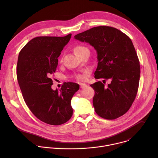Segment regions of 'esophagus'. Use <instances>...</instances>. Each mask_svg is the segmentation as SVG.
<instances>
[{"label":"esophagus","instance_id":"esophagus-1","mask_svg":"<svg viewBox=\"0 0 158 158\" xmlns=\"http://www.w3.org/2000/svg\"><path fill=\"white\" fill-rule=\"evenodd\" d=\"M87 86V85L86 84H84V83H80V87L81 88H85Z\"/></svg>","mask_w":158,"mask_h":158}]
</instances>
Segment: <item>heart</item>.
I'll return each instance as SVG.
<instances>
[{
    "instance_id": "obj_1",
    "label": "heart",
    "mask_w": 158,
    "mask_h": 158,
    "mask_svg": "<svg viewBox=\"0 0 158 158\" xmlns=\"http://www.w3.org/2000/svg\"><path fill=\"white\" fill-rule=\"evenodd\" d=\"M87 50H89V49L86 47L83 46H76L74 49L75 53L77 56H79L80 54H82L84 51H87ZM75 78L78 81H83L85 79V77L83 74H77V75H76Z\"/></svg>"
}]
</instances>
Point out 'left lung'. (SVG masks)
Wrapping results in <instances>:
<instances>
[{"label": "left lung", "instance_id": "left-lung-1", "mask_svg": "<svg viewBox=\"0 0 158 158\" xmlns=\"http://www.w3.org/2000/svg\"><path fill=\"white\" fill-rule=\"evenodd\" d=\"M85 42L97 52L96 79L111 82L104 87L102 82L91 84L95 91L93 106L97 114L114 119L129 109L136 98L140 77V65L131 39L121 31L109 26H98L74 36Z\"/></svg>", "mask_w": 158, "mask_h": 158}]
</instances>
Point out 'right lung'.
<instances>
[{
    "instance_id": "add662e5",
    "label": "right lung",
    "mask_w": 158,
    "mask_h": 158,
    "mask_svg": "<svg viewBox=\"0 0 158 158\" xmlns=\"http://www.w3.org/2000/svg\"><path fill=\"white\" fill-rule=\"evenodd\" d=\"M72 34L64 37H37L19 52L17 77L24 99L34 115L51 125H60L73 116L71 104L79 85L64 82L60 89L51 88L60 52Z\"/></svg>"
}]
</instances>
